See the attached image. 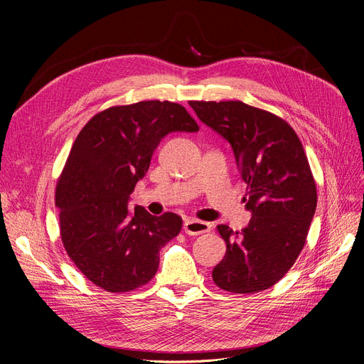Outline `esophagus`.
<instances>
[{
    "label": "esophagus",
    "mask_w": 364,
    "mask_h": 364,
    "mask_svg": "<svg viewBox=\"0 0 364 364\" xmlns=\"http://www.w3.org/2000/svg\"><path fill=\"white\" fill-rule=\"evenodd\" d=\"M211 230V224L200 221V220H195V218H188L184 223V232L188 236H199L203 233H208Z\"/></svg>",
    "instance_id": "1"
}]
</instances>
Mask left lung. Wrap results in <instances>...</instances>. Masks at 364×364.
<instances>
[{
  "instance_id": "obj_1",
  "label": "left lung",
  "mask_w": 364,
  "mask_h": 364,
  "mask_svg": "<svg viewBox=\"0 0 364 364\" xmlns=\"http://www.w3.org/2000/svg\"><path fill=\"white\" fill-rule=\"evenodd\" d=\"M198 118L230 143L252 218L242 232L220 224L224 258L214 283L232 294L269 289L289 272L307 239L317 206L310 164L294 128L243 102H190Z\"/></svg>"
}]
</instances>
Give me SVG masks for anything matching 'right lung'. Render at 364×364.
<instances>
[{
    "mask_svg": "<svg viewBox=\"0 0 364 364\" xmlns=\"http://www.w3.org/2000/svg\"><path fill=\"white\" fill-rule=\"evenodd\" d=\"M199 127L178 103L149 100L99 112L76 137L55 186L60 236L80 272L95 286L129 292L156 274L159 251L181 217L128 208L129 195L169 132Z\"/></svg>",
    "mask_w": 364,
    "mask_h": 364,
    "instance_id": "add662e5",
    "label": "right lung"
}]
</instances>
